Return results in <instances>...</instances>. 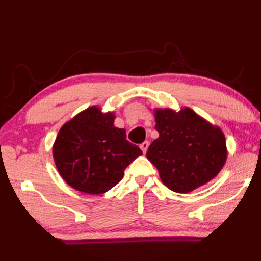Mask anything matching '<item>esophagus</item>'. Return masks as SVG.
Wrapping results in <instances>:
<instances>
[{
  "mask_svg": "<svg viewBox=\"0 0 261 261\" xmlns=\"http://www.w3.org/2000/svg\"><path fill=\"white\" fill-rule=\"evenodd\" d=\"M140 148H141V151H143V153H146L147 148H148V141H144V143H141Z\"/></svg>",
  "mask_w": 261,
  "mask_h": 261,
  "instance_id": "esophagus-1",
  "label": "esophagus"
}]
</instances>
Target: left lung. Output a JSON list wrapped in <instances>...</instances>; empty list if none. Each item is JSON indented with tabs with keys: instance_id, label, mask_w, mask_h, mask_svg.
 Listing matches in <instances>:
<instances>
[{
	"instance_id": "1",
	"label": "left lung",
	"mask_w": 261,
	"mask_h": 261,
	"mask_svg": "<svg viewBox=\"0 0 261 261\" xmlns=\"http://www.w3.org/2000/svg\"><path fill=\"white\" fill-rule=\"evenodd\" d=\"M154 115L159 138L149 145L146 156L167 188L188 193L220 173L227 160L226 138L220 127L190 108L178 113L156 109Z\"/></svg>"
}]
</instances>
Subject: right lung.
Masks as SVG:
<instances>
[{
  "label": "right lung",
  "instance_id": "add662e5",
  "mask_svg": "<svg viewBox=\"0 0 261 261\" xmlns=\"http://www.w3.org/2000/svg\"><path fill=\"white\" fill-rule=\"evenodd\" d=\"M114 113L90 107L65 123L53 146L57 170L70 187L101 194L115 187L124 169L143 154L126 140L124 129L114 126Z\"/></svg>",
  "mask_w": 261,
  "mask_h": 261
}]
</instances>
